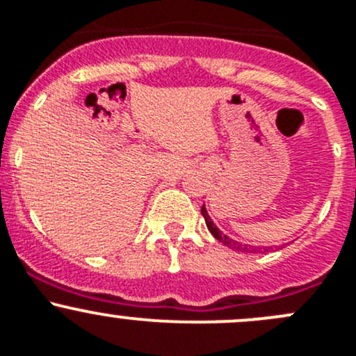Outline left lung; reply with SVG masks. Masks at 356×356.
Returning a JSON list of instances; mask_svg holds the SVG:
<instances>
[{"label":"left lung","mask_w":356,"mask_h":356,"mask_svg":"<svg viewBox=\"0 0 356 356\" xmlns=\"http://www.w3.org/2000/svg\"><path fill=\"white\" fill-rule=\"evenodd\" d=\"M200 213H202L204 220H206L207 228H209V232H211V234H213V237L216 238V241L223 242L225 245H228V248H232V249H237V251H241V252H259V248L256 249V248H252V245H242V244H238V242H235V241H232V238H228L225 234H221V232L218 230L216 225H214L213 221H211L209 214H207L206 207H204V206H202V209H200Z\"/></svg>","instance_id":"8db88e82"}]
</instances>
